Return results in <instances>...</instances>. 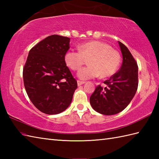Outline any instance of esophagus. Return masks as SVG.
I'll return each mask as SVG.
<instances>
[{
  "label": "esophagus",
  "mask_w": 159,
  "mask_h": 159,
  "mask_svg": "<svg viewBox=\"0 0 159 159\" xmlns=\"http://www.w3.org/2000/svg\"><path fill=\"white\" fill-rule=\"evenodd\" d=\"M85 83V81H81V80H77V84H78V86H80L83 85V84Z\"/></svg>",
  "instance_id": "esophagus-1"
}]
</instances>
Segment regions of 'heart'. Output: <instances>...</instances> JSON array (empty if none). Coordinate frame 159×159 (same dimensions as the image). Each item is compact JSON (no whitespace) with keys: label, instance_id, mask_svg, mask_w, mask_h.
Returning a JSON list of instances; mask_svg holds the SVG:
<instances>
[{"label":"heart","instance_id":"b5f03b06","mask_svg":"<svg viewBox=\"0 0 159 159\" xmlns=\"http://www.w3.org/2000/svg\"><path fill=\"white\" fill-rule=\"evenodd\" d=\"M79 48V51H67L64 61L70 69L77 71L89 60V66L84 67L78 73L80 79H89L100 75L103 79L110 77L120 66L119 52L106 43L92 41L80 45Z\"/></svg>","mask_w":159,"mask_h":159}]
</instances>
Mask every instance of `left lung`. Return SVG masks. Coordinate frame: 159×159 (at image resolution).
I'll use <instances>...</instances> for the list:
<instances>
[{
  "label": "left lung",
  "mask_w": 159,
  "mask_h": 159,
  "mask_svg": "<svg viewBox=\"0 0 159 159\" xmlns=\"http://www.w3.org/2000/svg\"><path fill=\"white\" fill-rule=\"evenodd\" d=\"M123 57L120 69L106 80V87L98 85L89 101L98 113L111 116L121 112L126 108L138 87V66L137 61L127 47L118 42Z\"/></svg>",
  "instance_id": "8db88e82"
}]
</instances>
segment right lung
Listing matches in <instances>:
<instances>
[{"label": "right lung", "mask_w": 159, "mask_h": 159, "mask_svg": "<svg viewBox=\"0 0 159 159\" xmlns=\"http://www.w3.org/2000/svg\"><path fill=\"white\" fill-rule=\"evenodd\" d=\"M70 39L52 35L30 50L23 67L24 85L34 106L48 115L65 111L72 102L77 81L64 61Z\"/></svg>", "instance_id": "obj_1"}]
</instances>
